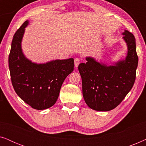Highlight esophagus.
Segmentation results:
<instances>
[{"label":"esophagus","mask_w":146,"mask_h":146,"mask_svg":"<svg viewBox=\"0 0 146 146\" xmlns=\"http://www.w3.org/2000/svg\"><path fill=\"white\" fill-rule=\"evenodd\" d=\"M80 62V60L78 58H75V60H74V66H75L76 68H78Z\"/></svg>","instance_id":"obj_1"}]
</instances>
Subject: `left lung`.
Wrapping results in <instances>:
<instances>
[{
    "label": "left lung",
    "mask_w": 146,
    "mask_h": 146,
    "mask_svg": "<svg viewBox=\"0 0 146 146\" xmlns=\"http://www.w3.org/2000/svg\"><path fill=\"white\" fill-rule=\"evenodd\" d=\"M127 45L124 59L111 65L87 56L78 70L82 82L85 102L91 109L107 111L117 107L132 88L138 64L134 36L127 30L121 33Z\"/></svg>",
    "instance_id": "1"
}]
</instances>
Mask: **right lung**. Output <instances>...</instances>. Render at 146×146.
Masks as SVG:
<instances>
[{
	"label": "right lung",
	"mask_w": 146,
	"mask_h": 146,
	"mask_svg": "<svg viewBox=\"0 0 146 146\" xmlns=\"http://www.w3.org/2000/svg\"><path fill=\"white\" fill-rule=\"evenodd\" d=\"M29 25V21H26L14 35L9 66L17 95L33 108L43 110L57 101L64 81L74 70V58L45 63L33 62L27 58L22 49V41Z\"/></svg>",
	"instance_id": "add662e5"
}]
</instances>
